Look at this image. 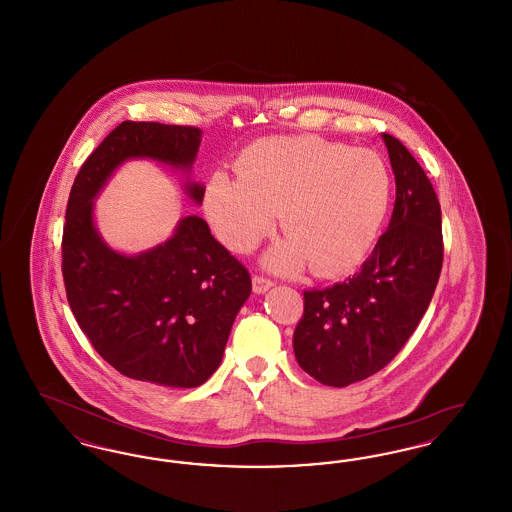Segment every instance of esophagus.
Masks as SVG:
<instances>
[{
  "instance_id": "esophagus-1",
  "label": "esophagus",
  "mask_w": 512,
  "mask_h": 512,
  "mask_svg": "<svg viewBox=\"0 0 512 512\" xmlns=\"http://www.w3.org/2000/svg\"><path fill=\"white\" fill-rule=\"evenodd\" d=\"M251 282H253V292L257 293V295L268 292L272 288V282L268 278H263V276H253Z\"/></svg>"
}]
</instances>
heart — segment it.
I'll list each match as a JSON object with an SVG mask.
<instances>
[{"label":"heart","instance_id":"1","mask_svg":"<svg viewBox=\"0 0 512 512\" xmlns=\"http://www.w3.org/2000/svg\"><path fill=\"white\" fill-rule=\"evenodd\" d=\"M391 174L372 149L318 136H276L245 149L236 174L217 171L207 182L203 209L222 244L249 253L274 230L280 213L288 234L263 265L332 278L359 265L386 217Z\"/></svg>","mask_w":512,"mask_h":512}]
</instances>
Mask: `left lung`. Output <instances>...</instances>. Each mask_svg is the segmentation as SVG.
<instances>
[{
	"label": "left lung",
	"instance_id": "1",
	"mask_svg": "<svg viewBox=\"0 0 512 512\" xmlns=\"http://www.w3.org/2000/svg\"><path fill=\"white\" fill-rule=\"evenodd\" d=\"M395 174V205L359 272L309 290L293 332L299 366L317 382L345 388L376 374L401 351L424 317L443 263L441 209L411 151L382 134Z\"/></svg>",
	"mask_w": 512,
	"mask_h": 512
}]
</instances>
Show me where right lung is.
Returning a JSON list of instances; mask_svg holds the SVG:
<instances>
[{"instance_id":"right-lung-1","label":"right lung","mask_w":512,"mask_h":512,"mask_svg":"<svg viewBox=\"0 0 512 512\" xmlns=\"http://www.w3.org/2000/svg\"><path fill=\"white\" fill-rule=\"evenodd\" d=\"M201 130L124 121L74 178L63 228V280L82 332L121 374L165 388H197L219 368L236 315L251 293L244 265L188 215L171 238L126 255L101 238L94 199L124 163L151 159L184 172V192L201 205L205 186L190 180Z\"/></svg>"}]
</instances>
